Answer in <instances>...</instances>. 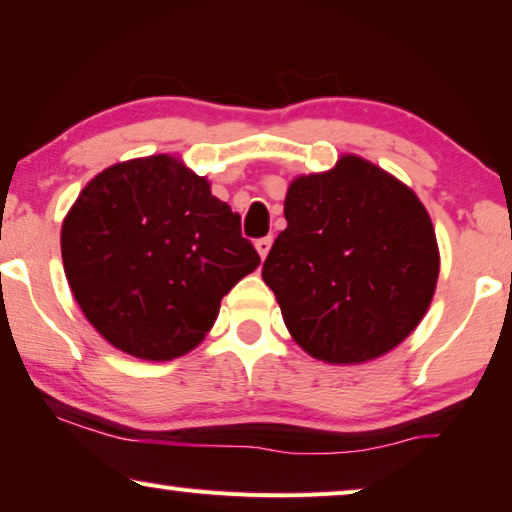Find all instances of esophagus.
Returning <instances> with one entry per match:
<instances>
[{
    "instance_id": "1",
    "label": "esophagus",
    "mask_w": 512,
    "mask_h": 512,
    "mask_svg": "<svg viewBox=\"0 0 512 512\" xmlns=\"http://www.w3.org/2000/svg\"><path fill=\"white\" fill-rule=\"evenodd\" d=\"M270 247H272V238H261V240H256V251H258V256L263 258V261H265V256L270 254Z\"/></svg>"
}]
</instances>
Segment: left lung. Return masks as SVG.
I'll return each instance as SVG.
<instances>
[{"instance_id": "8db88e82", "label": "left lung", "mask_w": 512, "mask_h": 512, "mask_svg": "<svg viewBox=\"0 0 512 512\" xmlns=\"http://www.w3.org/2000/svg\"><path fill=\"white\" fill-rule=\"evenodd\" d=\"M286 231L263 265L295 343L325 364L387 355L426 316L439 277L428 210L359 155L288 185Z\"/></svg>"}]
</instances>
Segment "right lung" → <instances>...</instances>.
Here are the masks:
<instances>
[{"mask_svg": "<svg viewBox=\"0 0 512 512\" xmlns=\"http://www.w3.org/2000/svg\"><path fill=\"white\" fill-rule=\"evenodd\" d=\"M61 258L86 320L148 361L194 350L222 297L261 263L238 212L171 155L119 162L89 180L61 226Z\"/></svg>", "mask_w": 512, "mask_h": 512, "instance_id": "obj_1", "label": "right lung"}]
</instances>
